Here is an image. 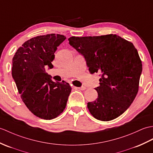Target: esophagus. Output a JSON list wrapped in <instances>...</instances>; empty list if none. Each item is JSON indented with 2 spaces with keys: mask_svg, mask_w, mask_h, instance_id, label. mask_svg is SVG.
Returning <instances> with one entry per match:
<instances>
[{
  "mask_svg": "<svg viewBox=\"0 0 153 153\" xmlns=\"http://www.w3.org/2000/svg\"><path fill=\"white\" fill-rule=\"evenodd\" d=\"M76 88H78V89H79L81 91H84L86 89V87H76Z\"/></svg>",
  "mask_w": 153,
  "mask_h": 153,
  "instance_id": "obj_1",
  "label": "esophagus"
}]
</instances>
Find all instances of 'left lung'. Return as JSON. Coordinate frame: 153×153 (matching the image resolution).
I'll list each match as a JSON object with an SVG mask.
<instances>
[{"label": "left lung", "mask_w": 153, "mask_h": 153, "mask_svg": "<svg viewBox=\"0 0 153 153\" xmlns=\"http://www.w3.org/2000/svg\"><path fill=\"white\" fill-rule=\"evenodd\" d=\"M69 44L82 55L91 74L100 73L97 100L87 103L95 119L109 121L130 107L139 88L142 64L132 42L116 34L72 36Z\"/></svg>", "instance_id": "1"}]
</instances>
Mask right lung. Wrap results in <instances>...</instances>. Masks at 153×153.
Masks as SVG:
<instances>
[{
  "mask_svg": "<svg viewBox=\"0 0 153 153\" xmlns=\"http://www.w3.org/2000/svg\"><path fill=\"white\" fill-rule=\"evenodd\" d=\"M66 37L50 34L26 41L12 59V77L28 109L39 118L50 120L65 110L72 88L68 83L54 82L45 67L51 62L58 46Z\"/></svg>",
  "mask_w": 153,
  "mask_h": 153,
  "instance_id": "right-lung-1",
  "label": "right lung"
}]
</instances>
